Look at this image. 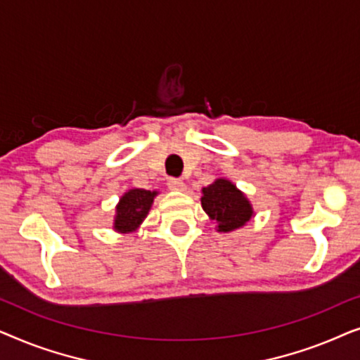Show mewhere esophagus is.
<instances>
[{"instance_id":"1","label":"esophagus","mask_w":360,"mask_h":360,"mask_svg":"<svg viewBox=\"0 0 360 360\" xmlns=\"http://www.w3.org/2000/svg\"><path fill=\"white\" fill-rule=\"evenodd\" d=\"M167 185H169L170 190H175V191H184L186 188L185 181L181 179H169Z\"/></svg>"}]
</instances>
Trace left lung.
I'll list each match as a JSON object with an SVG mask.
<instances>
[{
  "label": "left lung",
  "instance_id": "8db88e82",
  "mask_svg": "<svg viewBox=\"0 0 360 360\" xmlns=\"http://www.w3.org/2000/svg\"><path fill=\"white\" fill-rule=\"evenodd\" d=\"M201 193V206L206 214L218 223L219 233L238 229L252 218V205L233 181L216 179L213 184L205 186Z\"/></svg>",
  "mask_w": 360,
  "mask_h": 360
}]
</instances>
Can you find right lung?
<instances>
[{"mask_svg":"<svg viewBox=\"0 0 360 360\" xmlns=\"http://www.w3.org/2000/svg\"><path fill=\"white\" fill-rule=\"evenodd\" d=\"M155 196L157 191L144 188H132L126 191L116 206L115 229L117 233H134L142 224V221L146 219V216L149 214Z\"/></svg>","mask_w":360,"mask_h":360,"instance_id":"obj_1","label":"right lung"}]
</instances>
